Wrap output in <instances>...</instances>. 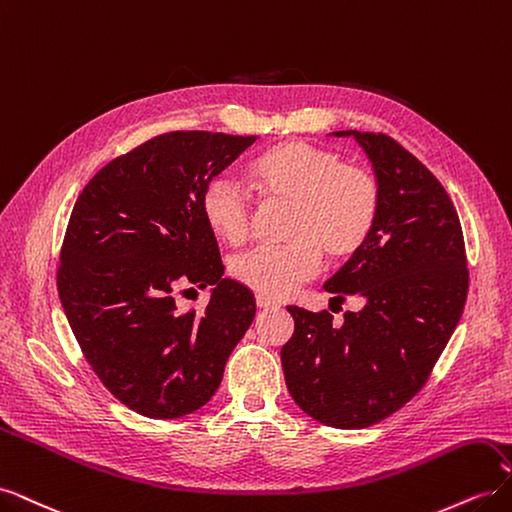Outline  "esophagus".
<instances>
[{
  "mask_svg": "<svg viewBox=\"0 0 512 512\" xmlns=\"http://www.w3.org/2000/svg\"><path fill=\"white\" fill-rule=\"evenodd\" d=\"M256 305H258V309H271V307H275L277 303L275 301H271V299H267V297H256Z\"/></svg>",
  "mask_w": 512,
  "mask_h": 512,
  "instance_id": "34e87169",
  "label": "esophagus"
}]
</instances>
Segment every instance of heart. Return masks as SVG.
I'll use <instances>...</instances> for the list:
<instances>
[{"mask_svg":"<svg viewBox=\"0 0 512 512\" xmlns=\"http://www.w3.org/2000/svg\"><path fill=\"white\" fill-rule=\"evenodd\" d=\"M254 188L269 205H288L277 247H256L230 262V275L260 297L282 299L312 280L320 252L329 260L352 258L371 237L380 213L378 179L339 153L303 141L262 151L247 166ZM203 215L215 237L241 245L250 237L254 200L226 177L213 179Z\"/></svg>","mask_w":512,"mask_h":512,"instance_id":"obj_1","label":"heart"}]
</instances>
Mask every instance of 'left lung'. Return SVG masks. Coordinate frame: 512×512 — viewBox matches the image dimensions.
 <instances>
[{
	"instance_id": "obj_1",
	"label": "left lung",
	"mask_w": 512,
	"mask_h": 512,
	"mask_svg": "<svg viewBox=\"0 0 512 512\" xmlns=\"http://www.w3.org/2000/svg\"><path fill=\"white\" fill-rule=\"evenodd\" d=\"M363 147L380 185L367 243L324 290L363 299L335 327L329 312L290 305L294 333L282 348L286 386L318 423L361 429L423 389L468 297L466 245L442 183L386 134L344 130Z\"/></svg>"
}]
</instances>
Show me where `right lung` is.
Segmentation results:
<instances>
[{
    "instance_id": "obj_1",
    "label": "right lung",
    "mask_w": 512,
    "mask_h": 512,
    "mask_svg": "<svg viewBox=\"0 0 512 512\" xmlns=\"http://www.w3.org/2000/svg\"><path fill=\"white\" fill-rule=\"evenodd\" d=\"M256 136L168 132L108 162L74 203L57 290L100 382L149 418H179L218 391L230 352L256 316L228 280L203 215L207 185ZM213 285L206 312L181 315V285Z\"/></svg>"
}]
</instances>
